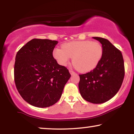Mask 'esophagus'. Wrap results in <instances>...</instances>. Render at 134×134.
Instances as JSON below:
<instances>
[{"label": "esophagus", "instance_id": "obj_1", "mask_svg": "<svg viewBox=\"0 0 134 134\" xmlns=\"http://www.w3.org/2000/svg\"><path fill=\"white\" fill-rule=\"evenodd\" d=\"M69 72L71 74V75H73V74H75V72H74V71H72V70H69Z\"/></svg>", "mask_w": 134, "mask_h": 134}]
</instances>
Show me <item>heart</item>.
I'll return each mask as SVG.
<instances>
[{
    "instance_id": "1",
    "label": "heart",
    "mask_w": 134,
    "mask_h": 134,
    "mask_svg": "<svg viewBox=\"0 0 134 134\" xmlns=\"http://www.w3.org/2000/svg\"><path fill=\"white\" fill-rule=\"evenodd\" d=\"M103 49L98 42L88 40L65 43L56 47L53 57L59 65L66 66L72 57L73 66L82 72H88L96 68L101 60Z\"/></svg>"
}]
</instances>
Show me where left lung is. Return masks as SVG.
I'll use <instances>...</instances> for the list:
<instances>
[{
  "instance_id": "left-lung-1",
  "label": "left lung",
  "mask_w": 134,
  "mask_h": 134,
  "mask_svg": "<svg viewBox=\"0 0 134 134\" xmlns=\"http://www.w3.org/2000/svg\"><path fill=\"white\" fill-rule=\"evenodd\" d=\"M102 44L103 54L95 69L80 74L79 89L82 98L93 104H102L115 96L124 77V60L120 51L109 40L93 37Z\"/></svg>"
}]
</instances>
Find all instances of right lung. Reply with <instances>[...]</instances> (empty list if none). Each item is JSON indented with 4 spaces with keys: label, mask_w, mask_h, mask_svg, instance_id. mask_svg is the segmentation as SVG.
Segmentation results:
<instances>
[{
    "label": "right lung",
    "mask_w": 134,
    "mask_h": 134,
    "mask_svg": "<svg viewBox=\"0 0 134 134\" xmlns=\"http://www.w3.org/2000/svg\"><path fill=\"white\" fill-rule=\"evenodd\" d=\"M58 43L50 40L33 39L17 52L14 81L18 92L30 105L44 108L61 98L64 87L71 77L68 69L53 57Z\"/></svg>",
    "instance_id": "1"
}]
</instances>
